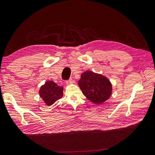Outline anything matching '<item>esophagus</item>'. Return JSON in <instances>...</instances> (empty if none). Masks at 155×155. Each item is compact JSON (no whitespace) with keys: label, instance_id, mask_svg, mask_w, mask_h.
<instances>
[{"label":"esophagus","instance_id":"34e87169","mask_svg":"<svg viewBox=\"0 0 155 155\" xmlns=\"http://www.w3.org/2000/svg\"><path fill=\"white\" fill-rule=\"evenodd\" d=\"M74 83V81L72 79H70L69 80H68V81H66V83L67 84V85H70V84H72V83Z\"/></svg>","mask_w":155,"mask_h":155}]
</instances>
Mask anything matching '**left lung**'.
<instances>
[{
	"instance_id": "left-lung-1",
	"label": "left lung",
	"mask_w": 155,
	"mask_h": 155,
	"mask_svg": "<svg viewBox=\"0 0 155 155\" xmlns=\"http://www.w3.org/2000/svg\"><path fill=\"white\" fill-rule=\"evenodd\" d=\"M78 85L83 95L94 104H102L112 94V87L109 79L90 70L82 73Z\"/></svg>"
}]
</instances>
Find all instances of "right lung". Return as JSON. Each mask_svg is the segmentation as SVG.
Segmentation results:
<instances>
[{"instance_id":"right-lung-1","label":"right lung","mask_w":155,"mask_h":155,"mask_svg":"<svg viewBox=\"0 0 155 155\" xmlns=\"http://www.w3.org/2000/svg\"><path fill=\"white\" fill-rule=\"evenodd\" d=\"M39 94L46 105L50 106L63 97V87L59 86L52 81H48L41 87Z\"/></svg>"}]
</instances>
